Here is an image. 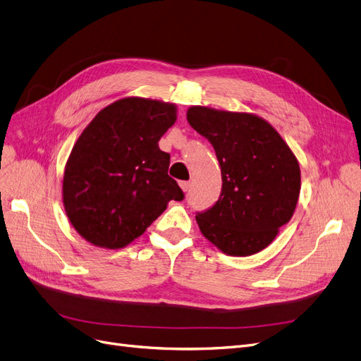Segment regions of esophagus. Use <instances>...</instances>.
Here are the masks:
<instances>
[{"label": "esophagus", "instance_id": "obj_1", "mask_svg": "<svg viewBox=\"0 0 361 361\" xmlns=\"http://www.w3.org/2000/svg\"><path fill=\"white\" fill-rule=\"evenodd\" d=\"M180 185L183 192H189L190 190V181H180Z\"/></svg>", "mask_w": 361, "mask_h": 361}]
</instances>
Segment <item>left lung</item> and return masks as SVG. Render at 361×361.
Masks as SVG:
<instances>
[{"label":"left lung","mask_w":361,"mask_h":361,"mask_svg":"<svg viewBox=\"0 0 361 361\" xmlns=\"http://www.w3.org/2000/svg\"><path fill=\"white\" fill-rule=\"evenodd\" d=\"M189 125L214 147L221 193L197 212L202 235L229 256L268 247L290 221L300 193V168L279 133L259 116L190 106Z\"/></svg>","instance_id":"1"}]
</instances>
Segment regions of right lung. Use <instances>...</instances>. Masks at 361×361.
<instances>
[{
  "mask_svg": "<svg viewBox=\"0 0 361 361\" xmlns=\"http://www.w3.org/2000/svg\"><path fill=\"white\" fill-rule=\"evenodd\" d=\"M173 104L123 98L101 110L78 137L63 172L65 212L90 244L123 248L184 193L168 176L159 140L176 123Z\"/></svg>",
  "mask_w": 361,
  "mask_h": 361,
  "instance_id": "right-lung-1",
  "label": "right lung"
}]
</instances>
